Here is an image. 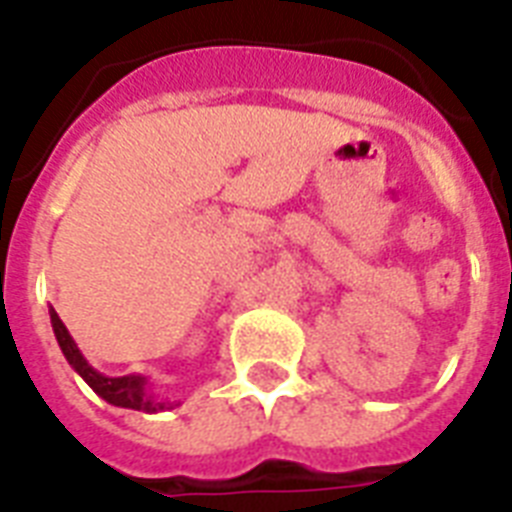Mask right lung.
<instances>
[{
    "mask_svg": "<svg viewBox=\"0 0 512 512\" xmlns=\"http://www.w3.org/2000/svg\"><path fill=\"white\" fill-rule=\"evenodd\" d=\"M49 322H52V330H55L57 346L63 351V357L68 359V365L79 372L81 378L87 380V386L92 388L94 394L105 399L113 407H124V410H137V412H163L179 407V402H169V399H158V396L150 391V380L145 375H121V378H110V375H102L100 370H94L87 362V357L81 354V349L73 341V335L68 333V327L63 325V320L57 317V312L49 306Z\"/></svg>",
    "mask_w": 512,
    "mask_h": 512,
    "instance_id": "obj_1",
    "label": "right lung"
}]
</instances>
